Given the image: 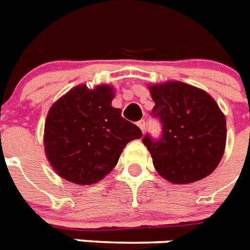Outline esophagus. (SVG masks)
Instances as JSON below:
<instances>
[{
	"label": "esophagus",
	"instance_id": "obj_1",
	"mask_svg": "<svg viewBox=\"0 0 250 250\" xmlns=\"http://www.w3.org/2000/svg\"><path fill=\"white\" fill-rule=\"evenodd\" d=\"M137 125L139 126V129L142 130V133H145V131H146V121H145V120H141V121H138Z\"/></svg>",
	"mask_w": 250,
	"mask_h": 250
}]
</instances>
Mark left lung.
<instances>
[{"instance_id":"obj_1","label":"left lung","mask_w":250,"mask_h":250,"mask_svg":"<svg viewBox=\"0 0 250 250\" xmlns=\"http://www.w3.org/2000/svg\"><path fill=\"white\" fill-rule=\"evenodd\" d=\"M155 102L152 115L163 124V135L142 142L163 178L187 185L214 171L226 147V117L213 98L181 81L148 86Z\"/></svg>"}]
</instances>
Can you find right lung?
Wrapping results in <instances>:
<instances>
[{
	"instance_id": "obj_1",
	"label": "right lung",
	"mask_w": 250,
	"mask_h": 250,
	"mask_svg": "<svg viewBox=\"0 0 250 250\" xmlns=\"http://www.w3.org/2000/svg\"><path fill=\"white\" fill-rule=\"evenodd\" d=\"M113 87L81 83L49 109L43 130L46 157L59 177L93 185L116 167L125 146L142 137L141 129L112 107Z\"/></svg>"
}]
</instances>
